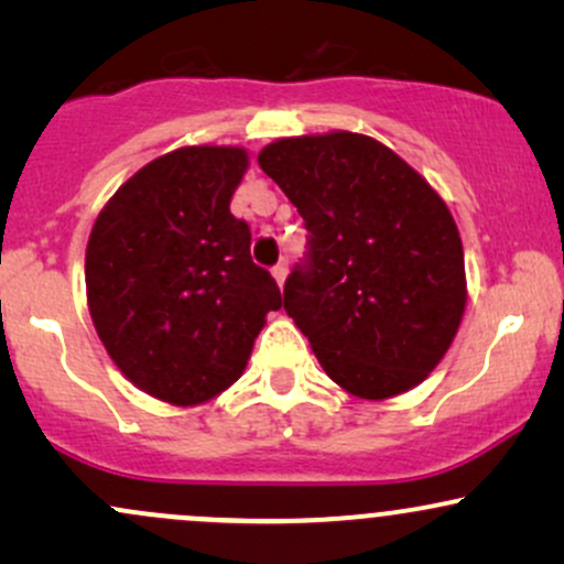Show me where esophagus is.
I'll list each match as a JSON object with an SVG mask.
<instances>
[{"label": "esophagus", "mask_w": 564, "mask_h": 564, "mask_svg": "<svg viewBox=\"0 0 564 564\" xmlns=\"http://www.w3.org/2000/svg\"><path fill=\"white\" fill-rule=\"evenodd\" d=\"M286 273H289V264H286V260H281L273 268V278L278 281V286H283V281H286Z\"/></svg>", "instance_id": "obj_1"}]
</instances>
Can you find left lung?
I'll list each match as a JSON object with an SVG mask.
<instances>
[{"label": "left lung", "instance_id": "left-lung-1", "mask_svg": "<svg viewBox=\"0 0 564 564\" xmlns=\"http://www.w3.org/2000/svg\"><path fill=\"white\" fill-rule=\"evenodd\" d=\"M260 166L307 228L283 307L323 371L366 400L424 381L467 304L445 200L398 153L355 132L278 140L262 148Z\"/></svg>", "mask_w": 564, "mask_h": 564}]
</instances>
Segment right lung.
Returning <instances> with one entry per match:
<instances>
[{
	"label": "right lung",
	"instance_id": "1",
	"mask_svg": "<svg viewBox=\"0 0 564 564\" xmlns=\"http://www.w3.org/2000/svg\"><path fill=\"white\" fill-rule=\"evenodd\" d=\"M241 148L193 145L127 180L95 219L87 302L121 373L153 398L196 405L243 373L275 278L251 262V230L230 215Z\"/></svg>",
	"mask_w": 564,
	"mask_h": 564
}]
</instances>
